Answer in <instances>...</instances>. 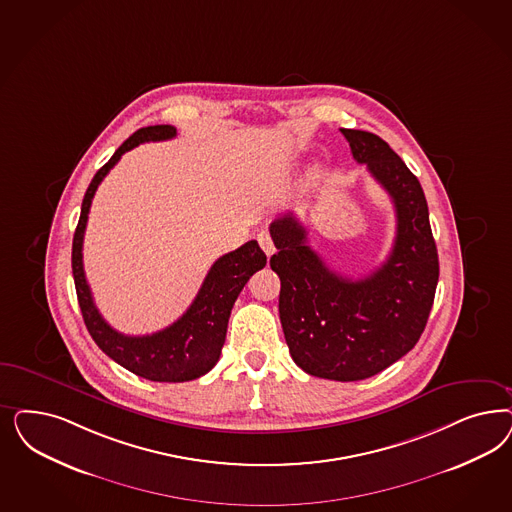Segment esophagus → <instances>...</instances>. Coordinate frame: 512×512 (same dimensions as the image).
I'll list each match as a JSON object with an SVG mask.
<instances>
[{"mask_svg": "<svg viewBox=\"0 0 512 512\" xmlns=\"http://www.w3.org/2000/svg\"><path fill=\"white\" fill-rule=\"evenodd\" d=\"M258 243L260 247L264 248L265 254L271 256L275 252V245H273V239H271V233L267 230H262L258 233Z\"/></svg>", "mask_w": 512, "mask_h": 512, "instance_id": "esophagus-1", "label": "esophagus"}]
</instances>
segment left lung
Returning <instances> with one entry per match:
<instances>
[{"label": "left lung", "instance_id": "1", "mask_svg": "<svg viewBox=\"0 0 512 512\" xmlns=\"http://www.w3.org/2000/svg\"><path fill=\"white\" fill-rule=\"evenodd\" d=\"M358 164L367 165L396 207L388 260L352 281L322 262L294 215L271 222L281 279L279 314L294 362L320 379L363 380L397 362L426 328L439 281L428 203L418 179L375 133L341 130Z\"/></svg>", "mask_w": 512, "mask_h": 512}]
</instances>
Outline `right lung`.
<instances>
[{
	"label": "right lung",
	"instance_id": "add662e5",
	"mask_svg": "<svg viewBox=\"0 0 512 512\" xmlns=\"http://www.w3.org/2000/svg\"><path fill=\"white\" fill-rule=\"evenodd\" d=\"M175 135L177 130L173 126H149L137 130L118 147L111 160L94 175L84 194L81 218L73 235L71 252L77 299L84 324L92 339L111 360L120 363L137 377L154 382H186L199 379L215 367L226 341L233 303L248 279L256 271L264 269L267 262L258 241H248L243 247L220 256L209 269L198 296L192 301L188 311L177 322L152 335H124L113 330L103 320L84 277L83 239L92 199L99 182L105 179V175L115 167L124 152L135 149L141 143L165 141L173 139Z\"/></svg>",
	"mask_w": 512,
	"mask_h": 512
}]
</instances>
